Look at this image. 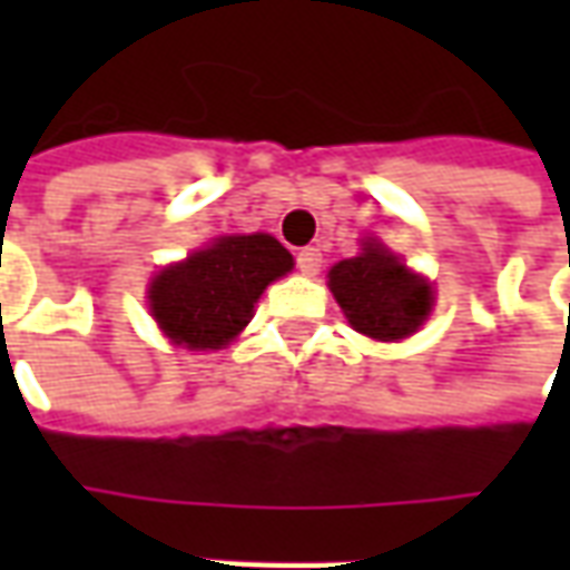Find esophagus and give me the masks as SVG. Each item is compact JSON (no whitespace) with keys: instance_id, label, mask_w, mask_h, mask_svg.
<instances>
[{"instance_id":"1","label":"esophagus","mask_w":570,"mask_h":570,"mask_svg":"<svg viewBox=\"0 0 570 570\" xmlns=\"http://www.w3.org/2000/svg\"><path fill=\"white\" fill-rule=\"evenodd\" d=\"M296 265H298V272H302V274H308V277H314V274L321 272V265H323V253H321V249H317V247H305V249H298Z\"/></svg>"}]
</instances>
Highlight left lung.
I'll return each instance as SVG.
<instances>
[{
    "instance_id": "left-lung-1",
    "label": "left lung",
    "mask_w": 570,
    "mask_h": 570,
    "mask_svg": "<svg viewBox=\"0 0 570 570\" xmlns=\"http://www.w3.org/2000/svg\"><path fill=\"white\" fill-rule=\"evenodd\" d=\"M330 289L351 326L382 342L415 333L433 305L430 286L372 240H366L360 256L333 265Z\"/></svg>"
}]
</instances>
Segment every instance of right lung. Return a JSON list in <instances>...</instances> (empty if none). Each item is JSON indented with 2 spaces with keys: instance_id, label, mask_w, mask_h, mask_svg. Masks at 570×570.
Segmentation results:
<instances>
[{
  "instance_id": "right-lung-1",
  "label": "right lung",
  "mask_w": 570,
  "mask_h": 570,
  "mask_svg": "<svg viewBox=\"0 0 570 570\" xmlns=\"http://www.w3.org/2000/svg\"><path fill=\"white\" fill-rule=\"evenodd\" d=\"M289 268V249L272 235L219 237L151 281V317L174 345L216 351L247 326L262 289Z\"/></svg>"
}]
</instances>
